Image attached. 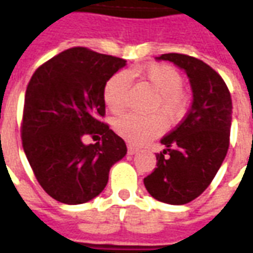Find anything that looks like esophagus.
<instances>
[{"instance_id":"1","label":"esophagus","mask_w":253,"mask_h":253,"mask_svg":"<svg viewBox=\"0 0 253 253\" xmlns=\"http://www.w3.org/2000/svg\"><path fill=\"white\" fill-rule=\"evenodd\" d=\"M127 152H128V154H135L138 152V149L135 146H132V145H128L127 146Z\"/></svg>"}]
</instances>
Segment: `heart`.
Returning a JSON list of instances; mask_svg holds the SVG:
<instances>
[{
    "mask_svg": "<svg viewBox=\"0 0 253 253\" xmlns=\"http://www.w3.org/2000/svg\"><path fill=\"white\" fill-rule=\"evenodd\" d=\"M132 76L139 74L157 92L153 112H161L167 121L173 122L184 115L188 96L181 89L183 77L175 67L165 63H152L141 69H134ZM131 77L126 72H118L107 81L104 86V101L112 112H122L128 103ZM115 132L134 145H143L165 130V122L160 115L138 116L127 114L114 122Z\"/></svg>",
    "mask_w": 253,
    "mask_h": 253,
    "instance_id": "b5f03b06",
    "label": "heart"
}]
</instances>
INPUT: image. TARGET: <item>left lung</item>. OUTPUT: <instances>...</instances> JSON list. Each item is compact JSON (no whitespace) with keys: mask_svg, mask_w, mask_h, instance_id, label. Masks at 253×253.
Listing matches in <instances>:
<instances>
[{"mask_svg":"<svg viewBox=\"0 0 253 253\" xmlns=\"http://www.w3.org/2000/svg\"><path fill=\"white\" fill-rule=\"evenodd\" d=\"M156 59L186 72L192 103L180 125L161 139L165 149L156 154L157 168L143 184L157 201L186 205L210 186L228 153L232 97L221 76L201 59L176 52Z\"/></svg>","mask_w":253,"mask_h":253,"instance_id":"1","label":"left lung"}]
</instances>
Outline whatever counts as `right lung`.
Here are the masks:
<instances>
[{
  "label": "right lung",
  "instance_id": "1",
  "mask_svg": "<svg viewBox=\"0 0 253 253\" xmlns=\"http://www.w3.org/2000/svg\"><path fill=\"white\" fill-rule=\"evenodd\" d=\"M126 66L122 58L74 47L43 63L24 100L21 138L39 184L55 201L81 205L99 195L112 165L127 153L125 141L100 122L107 81ZM102 135L85 145L84 135Z\"/></svg>",
  "mask_w": 253,
  "mask_h": 253
}]
</instances>
